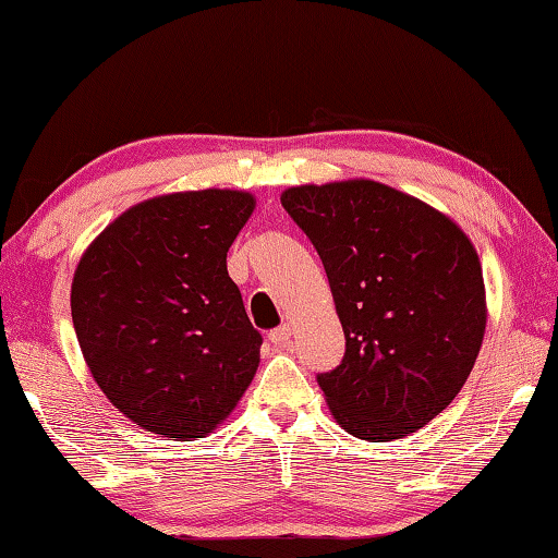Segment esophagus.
I'll use <instances>...</instances> for the list:
<instances>
[{"instance_id":"esophagus-1","label":"esophagus","mask_w":558,"mask_h":558,"mask_svg":"<svg viewBox=\"0 0 558 558\" xmlns=\"http://www.w3.org/2000/svg\"><path fill=\"white\" fill-rule=\"evenodd\" d=\"M270 342L278 344V347H286L290 342V327L288 325H280L276 329H270Z\"/></svg>"}]
</instances>
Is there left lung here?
I'll use <instances>...</instances> for the list:
<instances>
[{
	"label": "left lung",
	"mask_w": 558,
	"mask_h": 558,
	"mask_svg": "<svg viewBox=\"0 0 558 558\" xmlns=\"http://www.w3.org/2000/svg\"><path fill=\"white\" fill-rule=\"evenodd\" d=\"M323 258L344 329L317 374L339 426L384 442L426 426L472 372L485 335L477 253L448 216L369 179L280 196Z\"/></svg>",
	"instance_id": "obj_1"
}]
</instances>
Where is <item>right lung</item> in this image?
Listing matches in <instances>:
<instances>
[{"label":"right lung","mask_w":558,"mask_h":558,"mask_svg":"<svg viewBox=\"0 0 558 558\" xmlns=\"http://www.w3.org/2000/svg\"><path fill=\"white\" fill-rule=\"evenodd\" d=\"M229 189L157 196L112 221L81 258L71 315L110 403L165 438H202L239 403L263 337L226 253L253 211Z\"/></svg>","instance_id":"obj_1"}]
</instances>
